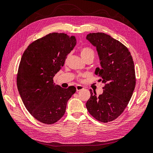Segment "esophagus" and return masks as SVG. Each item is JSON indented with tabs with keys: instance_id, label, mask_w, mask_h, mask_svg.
<instances>
[{
	"instance_id": "34e87169",
	"label": "esophagus",
	"mask_w": 153,
	"mask_h": 153,
	"mask_svg": "<svg viewBox=\"0 0 153 153\" xmlns=\"http://www.w3.org/2000/svg\"><path fill=\"white\" fill-rule=\"evenodd\" d=\"M76 91H78L83 90V87L82 86V85H76Z\"/></svg>"
}]
</instances>
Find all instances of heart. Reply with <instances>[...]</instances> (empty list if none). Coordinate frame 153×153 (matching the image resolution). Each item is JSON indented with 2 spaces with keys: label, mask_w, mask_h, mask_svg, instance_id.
Returning a JSON list of instances; mask_svg holds the SVG:
<instances>
[{
  "label": "heart",
  "mask_w": 153,
  "mask_h": 153,
  "mask_svg": "<svg viewBox=\"0 0 153 153\" xmlns=\"http://www.w3.org/2000/svg\"><path fill=\"white\" fill-rule=\"evenodd\" d=\"M80 56L85 61H87V59H94V56H95L94 51L90 47L82 48L80 50ZM85 76H86V75L83 74L80 76H78V78L79 80H82L81 77H85Z\"/></svg>",
  "instance_id": "b5f03b06"
}]
</instances>
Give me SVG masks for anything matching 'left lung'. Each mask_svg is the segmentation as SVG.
Segmentation results:
<instances>
[{
	"instance_id": "8db88e82",
	"label": "left lung",
	"mask_w": 153,
	"mask_h": 153,
	"mask_svg": "<svg viewBox=\"0 0 153 153\" xmlns=\"http://www.w3.org/2000/svg\"><path fill=\"white\" fill-rule=\"evenodd\" d=\"M87 39L97 48L100 68L95 73L105 83L103 94L90 91L86 103L88 112L102 123H108L122 114L129 103L136 86V74L131 53L127 48L111 36L90 33Z\"/></svg>"
}]
</instances>
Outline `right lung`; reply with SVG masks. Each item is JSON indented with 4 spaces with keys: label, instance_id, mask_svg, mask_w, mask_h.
I'll use <instances>...</instances> for the list:
<instances>
[{
    "label": "right lung",
    "instance_id": "obj_1",
    "mask_svg": "<svg viewBox=\"0 0 153 153\" xmlns=\"http://www.w3.org/2000/svg\"><path fill=\"white\" fill-rule=\"evenodd\" d=\"M76 44L75 36L53 33L33 42L22 54L18 91L29 112L42 123L52 124L62 118L67 102L75 93L74 86L62 88L53 78Z\"/></svg>",
    "mask_w": 153,
    "mask_h": 153
}]
</instances>
